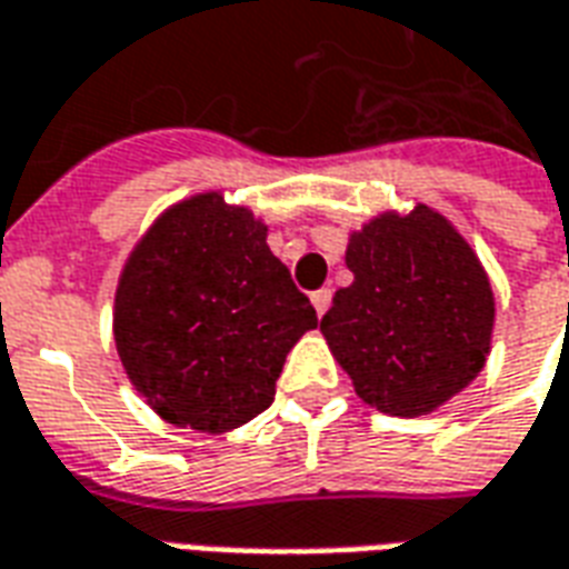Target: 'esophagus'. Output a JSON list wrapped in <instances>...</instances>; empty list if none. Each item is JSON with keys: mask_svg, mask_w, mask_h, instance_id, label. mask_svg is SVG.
<instances>
[{"mask_svg": "<svg viewBox=\"0 0 569 569\" xmlns=\"http://www.w3.org/2000/svg\"><path fill=\"white\" fill-rule=\"evenodd\" d=\"M330 300H333V290H330V288L315 290V293H312V306H315V312H318V315H325L327 309H330Z\"/></svg>", "mask_w": 569, "mask_h": 569, "instance_id": "1", "label": "esophagus"}]
</instances>
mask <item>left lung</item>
<instances>
[{
    "instance_id": "1",
    "label": "left lung",
    "mask_w": 569,
    "mask_h": 569,
    "mask_svg": "<svg viewBox=\"0 0 569 569\" xmlns=\"http://www.w3.org/2000/svg\"><path fill=\"white\" fill-rule=\"evenodd\" d=\"M355 281L321 333L363 403L416 418L463 391L485 367L495 293L467 239L430 206L385 211L351 233Z\"/></svg>"
}]
</instances>
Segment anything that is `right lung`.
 Wrapping results in <instances>:
<instances>
[{"instance_id": "obj_1", "label": "right lung", "mask_w": 569, "mask_h": 569, "mask_svg": "<svg viewBox=\"0 0 569 569\" xmlns=\"http://www.w3.org/2000/svg\"><path fill=\"white\" fill-rule=\"evenodd\" d=\"M312 327V302L269 251L263 221L221 193L166 209L114 293V342L136 391L169 425L202 433L269 409L288 351Z\"/></svg>"}]
</instances>
